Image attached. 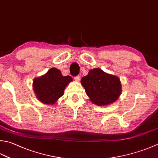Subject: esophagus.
Instances as JSON below:
<instances>
[{
    "instance_id": "34e87169",
    "label": "esophagus",
    "mask_w": 158,
    "mask_h": 158,
    "mask_svg": "<svg viewBox=\"0 0 158 158\" xmlns=\"http://www.w3.org/2000/svg\"><path fill=\"white\" fill-rule=\"evenodd\" d=\"M74 79H75V80L76 81L79 82V81H80V79H81V77H80V76H77V77H75Z\"/></svg>"
}]
</instances>
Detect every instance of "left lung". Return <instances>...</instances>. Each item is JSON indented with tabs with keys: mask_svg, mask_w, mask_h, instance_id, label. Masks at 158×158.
Masks as SVG:
<instances>
[{
	"mask_svg": "<svg viewBox=\"0 0 158 158\" xmlns=\"http://www.w3.org/2000/svg\"><path fill=\"white\" fill-rule=\"evenodd\" d=\"M81 83L92 103L106 106L118 100L121 94L122 86L118 77L105 73L96 68L83 77Z\"/></svg>",
	"mask_w": 158,
	"mask_h": 158,
	"instance_id": "8db88e82",
	"label": "left lung"
}]
</instances>
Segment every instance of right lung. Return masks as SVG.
<instances>
[{
	"mask_svg": "<svg viewBox=\"0 0 158 158\" xmlns=\"http://www.w3.org/2000/svg\"><path fill=\"white\" fill-rule=\"evenodd\" d=\"M71 81L72 77L63 76L60 70L52 68L44 75L33 79V89L38 101L51 106L62 97L64 89Z\"/></svg>",
	"mask_w": 158,
	"mask_h": 158,
	"instance_id": "1",
	"label": "right lung"
}]
</instances>
